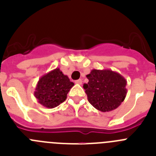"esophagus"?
<instances>
[{"instance_id":"esophagus-1","label":"esophagus","mask_w":156,"mask_h":156,"mask_svg":"<svg viewBox=\"0 0 156 156\" xmlns=\"http://www.w3.org/2000/svg\"><path fill=\"white\" fill-rule=\"evenodd\" d=\"M76 83H77V84H82V80H77L75 81Z\"/></svg>"}]
</instances>
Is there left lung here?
I'll use <instances>...</instances> for the list:
<instances>
[{"label":"left lung","instance_id":"8db88e82","mask_svg":"<svg viewBox=\"0 0 156 156\" xmlns=\"http://www.w3.org/2000/svg\"><path fill=\"white\" fill-rule=\"evenodd\" d=\"M87 83L83 84L88 101L101 112L115 109L126 98V80L111 69H92L87 75Z\"/></svg>","mask_w":156,"mask_h":156}]
</instances>
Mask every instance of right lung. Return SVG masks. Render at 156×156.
Returning <instances> with one entry per match:
<instances>
[{
  "mask_svg": "<svg viewBox=\"0 0 156 156\" xmlns=\"http://www.w3.org/2000/svg\"><path fill=\"white\" fill-rule=\"evenodd\" d=\"M74 83L56 68L42 76L37 82L34 96L37 101L48 108H53L65 101Z\"/></svg>",
  "mask_w": 156,
  "mask_h": 156,
  "instance_id": "obj_1",
  "label": "right lung"
}]
</instances>
